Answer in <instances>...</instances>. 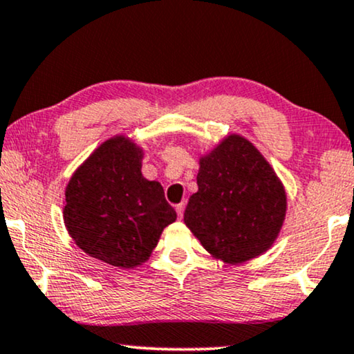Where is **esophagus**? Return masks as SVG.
Listing matches in <instances>:
<instances>
[{
  "mask_svg": "<svg viewBox=\"0 0 354 354\" xmlns=\"http://www.w3.org/2000/svg\"><path fill=\"white\" fill-rule=\"evenodd\" d=\"M176 211H177L178 218H182L183 216V211H185V201H182V203L176 205Z\"/></svg>",
  "mask_w": 354,
  "mask_h": 354,
  "instance_id": "esophagus-1",
  "label": "esophagus"
}]
</instances>
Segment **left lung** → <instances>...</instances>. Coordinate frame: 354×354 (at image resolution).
<instances>
[{"mask_svg":"<svg viewBox=\"0 0 354 354\" xmlns=\"http://www.w3.org/2000/svg\"><path fill=\"white\" fill-rule=\"evenodd\" d=\"M198 192L183 223L213 259L239 265L265 254L286 219L288 195L272 164L254 143L229 133L201 154Z\"/></svg>","mask_w":354,"mask_h":354,"instance_id":"1","label":"left lung"}]
</instances>
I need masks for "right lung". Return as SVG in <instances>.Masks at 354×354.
Masks as SVG:
<instances>
[{"instance_id":"1","label":"right lung","mask_w":354,"mask_h":354,"mask_svg":"<svg viewBox=\"0 0 354 354\" xmlns=\"http://www.w3.org/2000/svg\"><path fill=\"white\" fill-rule=\"evenodd\" d=\"M145 151L127 135L105 140L73 172L63 221L76 245L112 267L149 260L164 227L177 219L162 185L141 174Z\"/></svg>"}]
</instances>
